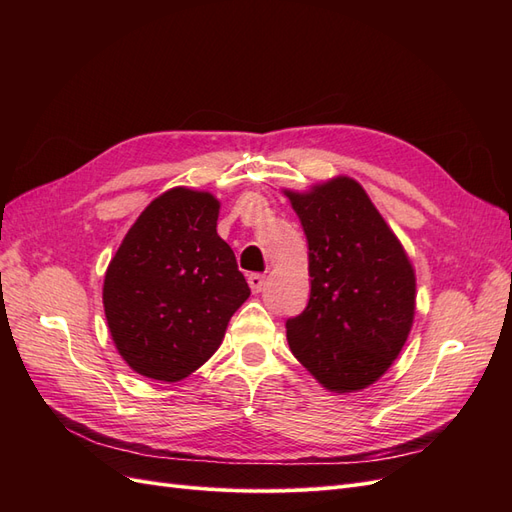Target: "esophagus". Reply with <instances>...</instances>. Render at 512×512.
<instances>
[{
  "instance_id": "1",
  "label": "esophagus",
  "mask_w": 512,
  "mask_h": 512,
  "mask_svg": "<svg viewBox=\"0 0 512 512\" xmlns=\"http://www.w3.org/2000/svg\"><path fill=\"white\" fill-rule=\"evenodd\" d=\"M247 284H250L252 292H262V288H265V275L262 273H252L250 277H247Z\"/></svg>"
}]
</instances>
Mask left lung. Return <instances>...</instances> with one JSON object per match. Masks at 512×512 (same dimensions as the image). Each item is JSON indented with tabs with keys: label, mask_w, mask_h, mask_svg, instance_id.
Returning <instances> with one entry per match:
<instances>
[{
	"label": "left lung",
	"mask_w": 512,
	"mask_h": 512,
	"mask_svg": "<svg viewBox=\"0 0 512 512\" xmlns=\"http://www.w3.org/2000/svg\"><path fill=\"white\" fill-rule=\"evenodd\" d=\"M284 194L307 237L312 277L303 314L286 322L290 350L327 391L367 389L410 335L412 262L359 181L339 175Z\"/></svg>",
	"instance_id": "obj_1"
}]
</instances>
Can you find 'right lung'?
<instances>
[{
    "mask_svg": "<svg viewBox=\"0 0 512 512\" xmlns=\"http://www.w3.org/2000/svg\"><path fill=\"white\" fill-rule=\"evenodd\" d=\"M220 200L170 188L153 198L108 262L102 303L121 359L136 374L179 382L220 348L250 297L235 252L218 235Z\"/></svg>",
    "mask_w": 512,
    "mask_h": 512,
    "instance_id": "add662e5",
    "label": "right lung"
}]
</instances>
